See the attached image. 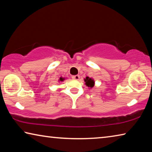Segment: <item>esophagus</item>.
Instances as JSON below:
<instances>
[{
  "label": "esophagus",
  "mask_w": 152,
  "mask_h": 152,
  "mask_svg": "<svg viewBox=\"0 0 152 152\" xmlns=\"http://www.w3.org/2000/svg\"><path fill=\"white\" fill-rule=\"evenodd\" d=\"M72 78H73L74 79L77 80H79V78H80V76H79V75H75V76H72Z\"/></svg>",
  "instance_id": "1"
}]
</instances>
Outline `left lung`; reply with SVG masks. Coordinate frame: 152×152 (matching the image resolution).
<instances>
[{"label":"left lung","mask_w":152,"mask_h":152,"mask_svg":"<svg viewBox=\"0 0 152 152\" xmlns=\"http://www.w3.org/2000/svg\"><path fill=\"white\" fill-rule=\"evenodd\" d=\"M84 82H85V84L88 86L89 88H92L94 85V81L93 79H92L91 78H89V77H86V78L84 79Z\"/></svg>","instance_id":"left-lung-1"}]
</instances>
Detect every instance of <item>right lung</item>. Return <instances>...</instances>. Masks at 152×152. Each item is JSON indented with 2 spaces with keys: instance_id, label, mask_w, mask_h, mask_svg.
Listing matches in <instances>:
<instances>
[{
  "instance_id": "obj_1",
  "label": "right lung",
  "mask_w": 152,
  "mask_h": 152,
  "mask_svg": "<svg viewBox=\"0 0 152 152\" xmlns=\"http://www.w3.org/2000/svg\"><path fill=\"white\" fill-rule=\"evenodd\" d=\"M64 80H65V78H62V77H60V79H59V81H60V82H63Z\"/></svg>"
}]
</instances>
